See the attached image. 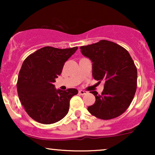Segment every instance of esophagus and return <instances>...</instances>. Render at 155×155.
Wrapping results in <instances>:
<instances>
[{
    "label": "esophagus",
    "mask_w": 155,
    "mask_h": 155,
    "mask_svg": "<svg viewBox=\"0 0 155 155\" xmlns=\"http://www.w3.org/2000/svg\"><path fill=\"white\" fill-rule=\"evenodd\" d=\"M79 93L80 94V95H85V94L87 93V92L84 91V90H79Z\"/></svg>",
    "instance_id": "1"
}]
</instances>
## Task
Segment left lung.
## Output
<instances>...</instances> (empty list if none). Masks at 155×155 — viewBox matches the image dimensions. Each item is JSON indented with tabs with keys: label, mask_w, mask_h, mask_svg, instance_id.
I'll return each instance as SVG.
<instances>
[{
	"label": "left lung",
	"mask_w": 155,
	"mask_h": 155,
	"mask_svg": "<svg viewBox=\"0 0 155 155\" xmlns=\"http://www.w3.org/2000/svg\"><path fill=\"white\" fill-rule=\"evenodd\" d=\"M80 49L92 61L94 79L104 81L101 95L91 92L95 102L87 110L101 120L116 118L129 107L136 91L137 68L132 58L124 48L106 40Z\"/></svg>",
	"instance_id": "1"
}]
</instances>
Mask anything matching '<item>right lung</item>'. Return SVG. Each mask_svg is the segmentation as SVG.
Here are the masks:
<instances>
[{
	"instance_id": "obj_1",
	"label": "right lung",
	"mask_w": 155,
	"mask_h": 155,
	"mask_svg": "<svg viewBox=\"0 0 155 155\" xmlns=\"http://www.w3.org/2000/svg\"><path fill=\"white\" fill-rule=\"evenodd\" d=\"M77 49L45 47L30 54L23 62L17 84L19 98L28 114L39 123H55L68 112L71 98L78 90H57L54 82L61 74L64 64Z\"/></svg>"
}]
</instances>
